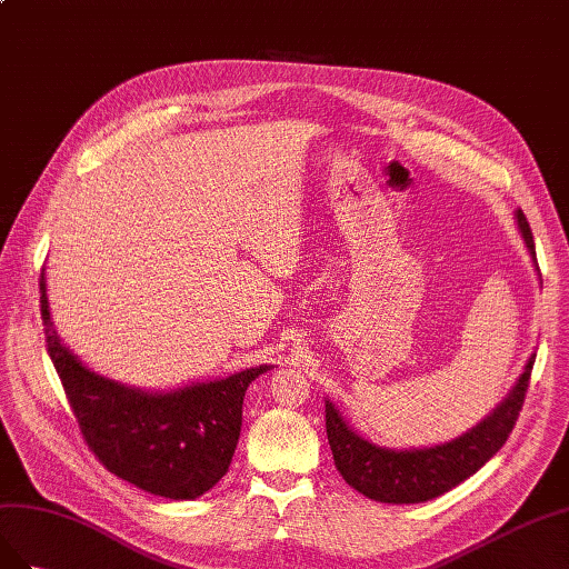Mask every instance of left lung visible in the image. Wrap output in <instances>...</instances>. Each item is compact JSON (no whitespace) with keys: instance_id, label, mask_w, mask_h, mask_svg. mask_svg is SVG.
I'll return each instance as SVG.
<instances>
[{"instance_id":"1","label":"left lung","mask_w":569,"mask_h":569,"mask_svg":"<svg viewBox=\"0 0 569 569\" xmlns=\"http://www.w3.org/2000/svg\"><path fill=\"white\" fill-rule=\"evenodd\" d=\"M517 226L525 238V246L537 264V248L522 209H517ZM537 355L517 379L508 398L498 408L483 417L477 427L452 438L448 443L412 450H391L369 443L348 421L338 415L333 402L327 400V436L333 452L336 469L355 491L379 502H425L456 489L458 483L472 477L489 462L508 441V436L525 405L531 367Z\"/></svg>"}]
</instances>
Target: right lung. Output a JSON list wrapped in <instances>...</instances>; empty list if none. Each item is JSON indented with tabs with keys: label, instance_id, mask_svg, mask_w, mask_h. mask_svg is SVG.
Returning a JSON list of instances; mask_svg holds the SVG:
<instances>
[{
	"label": "right lung",
	"instance_id": "obj_1",
	"mask_svg": "<svg viewBox=\"0 0 569 569\" xmlns=\"http://www.w3.org/2000/svg\"><path fill=\"white\" fill-rule=\"evenodd\" d=\"M40 293L47 352L94 458L119 479L171 500H192L212 489L229 472L248 386L269 367L169 393L140 391L94 375L61 343L47 305L44 271Z\"/></svg>",
	"mask_w": 569,
	"mask_h": 569
}]
</instances>
